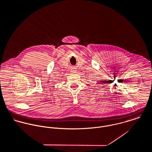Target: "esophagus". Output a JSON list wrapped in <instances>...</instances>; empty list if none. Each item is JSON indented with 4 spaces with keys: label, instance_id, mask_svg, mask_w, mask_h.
Segmentation results:
<instances>
[{
    "label": "esophagus",
    "instance_id": "esophagus-1",
    "mask_svg": "<svg viewBox=\"0 0 152 152\" xmlns=\"http://www.w3.org/2000/svg\"><path fill=\"white\" fill-rule=\"evenodd\" d=\"M76 70H75V69H73V70H72V72L73 73H76Z\"/></svg>",
    "mask_w": 152,
    "mask_h": 152
}]
</instances>
